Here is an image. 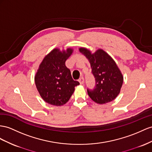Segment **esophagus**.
<instances>
[{
	"label": "esophagus",
	"instance_id": "34e87169",
	"mask_svg": "<svg viewBox=\"0 0 152 152\" xmlns=\"http://www.w3.org/2000/svg\"><path fill=\"white\" fill-rule=\"evenodd\" d=\"M78 81H79L81 85L83 84V83H84V78H83V77H81L78 80Z\"/></svg>",
	"mask_w": 152,
	"mask_h": 152
}]
</instances>
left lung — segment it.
<instances>
[{
    "instance_id": "obj_1",
    "label": "left lung",
    "mask_w": 152,
    "mask_h": 152,
    "mask_svg": "<svg viewBox=\"0 0 152 152\" xmlns=\"http://www.w3.org/2000/svg\"><path fill=\"white\" fill-rule=\"evenodd\" d=\"M79 50L90 62L96 80L94 88L87 89L89 97L99 104L115 99L121 88L123 76L113 58L102 49L94 53L85 48H80Z\"/></svg>"
}]
</instances>
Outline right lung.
I'll use <instances>...</instances> for the list:
<instances>
[{"instance_id":"1","label":"right lung","mask_w":152,"mask_h":152,"mask_svg":"<svg viewBox=\"0 0 152 152\" xmlns=\"http://www.w3.org/2000/svg\"><path fill=\"white\" fill-rule=\"evenodd\" d=\"M73 52L72 48L60 50L55 48L44 57L34 76V81L41 98L46 103L61 106L67 103L80 85L71 76L65 61Z\"/></svg>"}]
</instances>
